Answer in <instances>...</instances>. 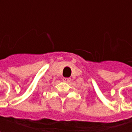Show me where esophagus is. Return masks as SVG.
Returning a JSON list of instances; mask_svg holds the SVG:
<instances>
[{
	"instance_id": "esophagus-1",
	"label": "esophagus",
	"mask_w": 132,
	"mask_h": 132,
	"mask_svg": "<svg viewBox=\"0 0 132 132\" xmlns=\"http://www.w3.org/2000/svg\"><path fill=\"white\" fill-rule=\"evenodd\" d=\"M62 80H63V81H64V82H67V83H69V82H70V81H71V79H70V78H63Z\"/></svg>"
}]
</instances>
